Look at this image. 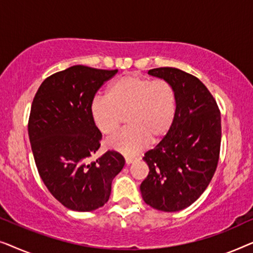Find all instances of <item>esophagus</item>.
Returning a JSON list of instances; mask_svg holds the SVG:
<instances>
[{"label":"esophagus","mask_w":253,"mask_h":253,"mask_svg":"<svg viewBox=\"0 0 253 253\" xmlns=\"http://www.w3.org/2000/svg\"><path fill=\"white\" fill-rule=\"evenodd\" d=\"M134 161H136V159H134V158H126V165H131Z\"/></svg>","instance_id":"34e87169"}]
</instances>
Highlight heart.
Here are the masks:
<instances>
[{"instance_id": "b5f03b06", "label": "heart", "mask_w": 253, "mask_h": 253, "mask_svg": "<svg viewBox=\"0 0 253 253\" xmlns=\"http://www.w3.org/2000/svg\"><path fill=\"white\" fill-rule=\"evenodd\" d=\"M89 114L96 129L106 136L115 132L126 115L129 126L108 138L106 144L132 157L151 138L158 140L170 130L176 114V92L165 79L126 75L109 85L107 96L93 99Z\"/></svg>"}]
</instances>
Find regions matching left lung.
I'll use <instances>...</instances> for the list:
<instances>
[{
  "instance_id": "left-lung-1",
  "label": "left lung",
  "mask_w": 253,
  "mask_h": 253,
  "mask_svg": "<svg viewBox=\"0 0 253 253\" xmlns=\"http://www.w3.org/2000/svg\"><path fill=\"white\" fill-rule=\"evenodd\" d=\"M148 75L174 86L176 114L164 139L145 153L150 172L140 192L153 209L178 212L202 196L215 172L221 115L212 94L195 76L176 68L152 69Z\"/></svg>"
}]
</instances>
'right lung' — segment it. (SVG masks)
Here are the masks:
<instances>
[{"label":"right lung","mask_w":253,"mask_h":253,"mask_svg":"<svg viewBox=\"0 0 253 253\" xmlns=\"http://www.w3.org/2000/svg\"><path fill=\"white\" fill-rule=\"evenodd\" d=\"M116 74L74 65L44 79L33 99L29 137L34 161L44 185L69 210L91 212L105 205L113 179L126 164L115 151L88 161L102 138L89 106Z\"/></svg>","instance_id":"add662e5"}]
</instances>
